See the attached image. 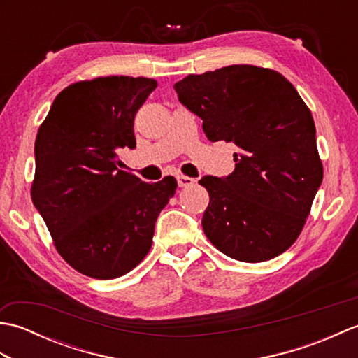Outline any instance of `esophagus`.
Masks as SVG:
<instances>
[{"label": "esophagus", "mask_w": 358, "mask_h": 358, "mask_svg": "<svg viewBox=\"0 0 358 358\" xmlns=\"http://www.w3.org/2000/svg\"><path fill=\"white\" fill-rule=\"evenodd\" d=\"M195 178L192 177H186V175H178L177 177V183L180 187H187V186H192L195 185Z\"/></svg>", "instance_id": "esophagus-1"}]
</instances>
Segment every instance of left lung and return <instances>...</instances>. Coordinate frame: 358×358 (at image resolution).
Instances as JSON below:
<instances>
[{
  "instance_id": "1",
  "label": "left lung",
  "mask_w": 358,
  "mask_h": 358,
  "mask_svg": "<svg viewBox=\"0 0 358 358\" xmlns=\"http://www.w3.org/2000/svg\"><path fill=\"white\" fill-rule=\"evenodd\" d=\"M210 141H232L235 169L199 181L210 201L201 224L212 245L246 263L283 254L299 237L322 185L310 110L283 75L234 64L175 83Z\"/></svg>"
}]
</instances>
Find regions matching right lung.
I'll return each instance as SVG.
<instances>
[{
  "instance_id": "1",
  "label": "right lung",
  "mask_w": 358,
  "mask_h": 358,
  "mask_svg": "<svg viewBox=\"0 0 358 358\" xmlns=\"http://www.w3.org/2000/svg\"><path fill=\"white\" fill-rule=\"evenodd\" d=\"M157 87L144 77H103L67 86L35 140L32 201L73 269L110 280L148 255L159 212L177 180L146 183L118 169L135 148L134 118Z\"/></svg>"
}]
</instances>
